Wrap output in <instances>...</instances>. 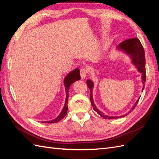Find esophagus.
Instances as JSON below:
<instances>
[{
    "label": "esophagus",
    "instance_id": "obj_1",
    "mask_svg": "<svg viewBox=\"0 0 159 159\" xmlns=\"http://www.w3.org/2000/svg\"><path fill=\"white\" fill-rule=\"evenodd\" d=\"M80 75L81 79H85L88 75V71L85 68H83L80 70Z\"/></svg>",
    "mask_w": 159,
    "mask_h": 159
}]
</instances>
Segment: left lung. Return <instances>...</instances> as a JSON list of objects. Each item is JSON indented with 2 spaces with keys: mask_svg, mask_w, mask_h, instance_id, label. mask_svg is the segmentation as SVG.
<instances>
[{
  "mask_svg": "<svg viewBox=\"0 0 159 159\" xmlns=\"http://www.w3.org/2000/svg\"><path fill=\"white\" fill-rule=\"evenodd\" d=\"M117 49L125 52L127 55H129L130 57L131 58L133 64L135 66L139 72H141L142 74V81L143 84V90L144 88H145V83L146 81L145 56V51H144V48L140 40H139L138 38H130V39L126 40L120 43L117 46ZM86 83H87V85L90 90V100H91V105H92L93 109L100 115L101 117H103L104 119H117V118H119V117L120 118L122 117V116L109 117L107 115H105L103 113H102L100 111H99V109L95 107L93 102V95H92V89L93 88V81L90 80H88L87 81H86ZM139 98L138 99L136 103H134L131 109L130 110V111H132L134 109V108L135 107L137 104L139 102ZM127 115V114L123 115V117L126 116Z\"/></svg>",
  "mask_w": 159,
  "mask_h": 159,
  "instance_id": "left-lung-1",
  "label": "left lung"
}]
</instances>
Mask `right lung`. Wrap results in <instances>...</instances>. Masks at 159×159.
I'll return each mask as SVG.
<instances>
[{"mask_svg": "<svg viewBox=\"0 0 159 159\" xmlns=\"http://www.w3.org/2000/svg\"><path fill=\"white\" fill-rule=\"evenodd\" d=\"M81 79L80 74V70L78 68H76L74 70L71 71V72L66 76L64 79V85L65 89L66 91V102L64 104V107L62 109L61 112L60 113V115L57 116L56 119L52 120V121H44L43 123H54L60 121L61 119H63L66 115H67V112H68V91L69 89L70 88L71 85L75 82V81L80 80Z\"/></svg>", "mask_w": 159, "mask_h": 159, "instance_id": "obj_1", "label": "right lung"}]
</instances>
